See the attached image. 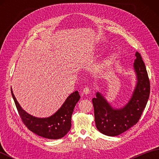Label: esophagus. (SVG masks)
Returning a JSON list of instances; mask_svg holds the SVG:
<instances>
[{"mask_svg": "<svg viewBox=\"0 0 159 159\" xmlns=\"http://www.w3.org/2000/svg\"><path fill=\"white\" fill-rule=\"evenodd\" d=\"M90 93V90L89 87H85V88H84L83 90V95H87V94H89Z\"/></svg>", "mask_w": 159, "mask_h": 159, "instance_id": "obj_1", "label": "esophagus"}]
</instances>
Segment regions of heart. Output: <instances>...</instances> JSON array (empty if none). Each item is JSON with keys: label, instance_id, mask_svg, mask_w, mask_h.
Here are the masks:
<instances>
[{"label": "heart", "instance_id": "heart-1", "mask_svg": "<svg viewBox=\"0 0 159 159\" xmlns=\"http://www.w3.org/2000/svg\"><path fill=\"white\" fill-rule=\"evenodd\" d=\"M117 59V56L115 53L109 54V55L107 56L104 59L100 66L98 67V71H104L107 69H109V67L112 66L113 64L116 63V61Z\"/></svg>", "mask_w": 159, "mask_h": 159}]
</instances>
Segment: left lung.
<instances>
[{
    "label": "left lung",
    "instance_id": "obj_1",
    "mask_svg": "<svg viewBox=\"0 0 159 159\" xmlns=\"http://www.w3.org/2000/svg\"><path fill=\"white\" fill-rule=\"evenodd\" d=\"M133 70L136 84L128 102L116 108L108 102L99 91L92 99L97 129L110 137L117 136L135 125L142 114L149 98L150 87L146 66L139 52H135Z\"/></svg>",
    "mask_w": 159,
    "mask_h": 159
}]
</instances>
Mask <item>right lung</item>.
<instances>
[{
  "label": "right lung",
  "mask_w": 159,
  "mask_h": 159,
  "mask_svg": "<svg viewBox=\"0 0 159 159\" xmlns=\"http://www.w3.org/2000/svg\"><path fill=\"white\" fill-rule=\"evenodd\" d=\"M11 90L20 117L24 124L33 133L46 139H59L70 131L73 111L80 98L78 91L71 93L62 106L52 116L48 117H37L22 109L13 93L12 88Z\"/></svg>",
  "instance_id": "1"
}]
</instances>
